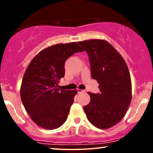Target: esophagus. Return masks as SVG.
Instances as JSON below:
<instances>
[{"instance_id":"34e87169","label":"esophagus","mask_w":153,"mask_h":153,"mask_svg":"<svg viewBox=\"0 0 153 153\" xmlns=\"http://www.w3.org/2000/svg\"><path fill=\"white\" fill-rule=\"evenodd\" d=\"M77 92H78V93H83V92H85V91H84V90L77 89Z\"/></svg>"}]
</instances>
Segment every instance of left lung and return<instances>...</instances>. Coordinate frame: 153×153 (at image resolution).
Wrapping results in <instances>:
<instances>
[{
	"instance_id": "8db88e82",
	"label": "left lung",
	"mask_w": 153,
	"mask_h": 153,
	"mask_svg": "<svg viewBox=\"0 0 153 153\" xmlns=\"http://www.w3.org/2000/svg\"><path fill=\"white\" fill-rule=\"evenodd\" d=\"M89 56L91 76L100 93L88 92L91 101L83 109L88 120L100 129H108L123 118L131 100V83L126 62L116 49L103 39L79 42Z\"/></svg>"
}]
</instances>
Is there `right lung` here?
I'll use <instances>...</instances> for the list:
<instances>
[{
	"label": "right lung",
	"instance_id": "obj_1",
	"mask_svg": "<svg viewBox=\"0 0 153 153\" xmlns=\"http://www.w3.org/2000/svg\"><path fill=\"white\" fill-rule=\"evenodd\" d=\"M83 51L76 42L57 44L37 53L27 68L21 99L30 118L39 127L56 129L66 121L77 91H60L58 83L65 76L67 59Z\"/></svg>",
	"mask_w": 153,
	"mask_h": 153
}]
</instances>
